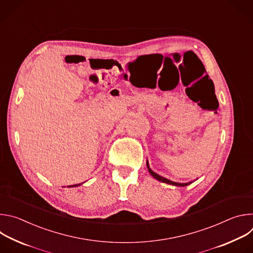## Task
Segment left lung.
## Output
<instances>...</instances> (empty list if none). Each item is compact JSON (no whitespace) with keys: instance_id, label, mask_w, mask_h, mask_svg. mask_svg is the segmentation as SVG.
Here are the masks:
<instances>
[{"instance_id":"obj_1","label":"left lung","mask_w":253,"mask_h":253,"mask_svg":"<svg viewBox=\"0 0 253 253\" xmlns=\"http://www.w3.org/2000/svg\"><path fill=\"white\" fill-rule=\"evenodd\" d=\"M146 165H147V168H148V171H149V173L155 178V179H157V180H159V181H161V182H163V183H167V184H169V185H174V186H180V187H184V186H187V185H189L190 183H192V182H194V181H190V182H187V183H178V182H174V181H171V180H169V179H167V178H164V177H162V176H160V175H158L157 173H155L151 168H150V166H149V162H148V160L146 161Z\"/></svg>"}]
</instances>
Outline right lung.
<instances>
[{
    "mask_svg": "<svg viewBox=\"0 0 253 253\" xmlns=\"http://www.w3.org/2000/svg\"><path fill=\"white\" fill-rule=\"evenodd\" d=\"M83 183H84V182H83ZM83 183H79V184H75V185H70V186H68V187H78V186L82 185Z\"/></svg>",
    "mask_w": 253,
    "mask_h": 253,
    "instance_id": "add662e5",
    "label": "right lung"
}]
</instances>
